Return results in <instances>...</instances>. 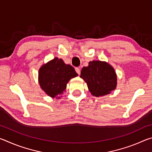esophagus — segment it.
Here are the masks:
<instances>
[{"mask_svg":"<svg viewBox=\"0 0 152 152\" xmlns=\"http://www.w3.org/2000/svg\"><path fill=\"white\" fill-rule=\"evenodd\" d=\"M75 70L76 72V73L78 74H80V69L79 68H76Z\"/></svg>","mask_w":152,"mask_h":152,"instance_id":"1","label":"esophagus"}]
</instances>
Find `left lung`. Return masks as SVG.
I'll return each instance as SVG.
<instances>
[{"label":"left lung","mask_w":152,"mask_h":152,"mask_svg":"<svg viewBox=\"0 0 152 152\" xmlns=\"http://www.w3.org/2000/svg\"><path fill=\"white\" fill-rule=\"evenodd\" d=\"M80 77L86 83L91 94L96 97L109 94L117 87V74L106 61H90L88 66L82 68Z\"/></svg>","instance_id":"left-lung-1"}]
</instances>
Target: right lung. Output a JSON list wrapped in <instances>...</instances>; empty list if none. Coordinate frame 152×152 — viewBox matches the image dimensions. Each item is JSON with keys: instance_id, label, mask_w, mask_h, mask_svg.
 Masks as SVG:
<instances>
[{"instance_id": "right-lung-1", "label": "right lung", "mask_w": 152, "mask_h": 152, "mask_svg": "<svg viewBox=\"0 0 152 152\" xmlns=\"http://www.w3.org/2000/svg\"><path fill=\"white\" fill-rule=\"evenodd\" d=\"M78 76L70 64L54 58L41 66L38 72L39 86L49 96L60 99L70 80Z\"/></svg>"}]
</instances>
